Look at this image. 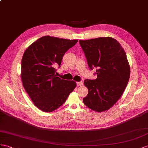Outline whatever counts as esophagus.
Returning <instances> with one entry per match:
<instances>
[{
    "label": "esophagus",
    "instance_id": "obj_1",
    "mask_svg": "<svg viewBox=\"0 0 148 148\" xmlns=\"http://www.w3.org/2000/svg\"><path fill=\"white\" fill-rule=\"evenodd\" d=\"M83 85V82H77V86H81Z\"/></svg>",
    "mask_w": 148,
    "mask_h": 148
}]
</instances>
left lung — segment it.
Returning <instances> with one entry per match:
<instances>
[{
  "label": "left lung",
  "mask_w": 148,
  "mask_h": 148,
  "mask_svg": "<svg viewBox=\"0 0 148 148\" xmlns=\"http://www.w3.org/2000/svg\"><path fill=\"white\" fill-rule=\"evenodd\" d=\"M92 70L96 68L97 79L84 80L88 94L84 103L92 110H108L117 102L127 86L130 67L124 49L111 37L79 40Z\"/></svg>",
  "instance_id": "8db88e82"
}]
</instances>
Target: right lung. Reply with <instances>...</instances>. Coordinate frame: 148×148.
I'll use <instances>...</instances> for the list:
<instances>
[{
	"label": "right lung",
	"instance_id": "add662e5",
	"mask_svg": "<svg viewBox=\"0 0 148 148\" xmlns=\"http://www.w3.org/2000/svg\"><path fill=\"white\" fill-rule=\"evenodd\" d=\"M77 41L45 36L25 51L21 67L23 86L41 110L54 111L66 102L76 87L74 81L56 77V67L60 66L65 53Z\"/></svg>",
	"mask_w": 148,
	"mask_h": 148
}]
</instances>
